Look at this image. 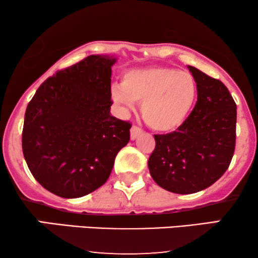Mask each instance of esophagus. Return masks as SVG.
I'll use <instances>...</instances> for the list:
<instances>
[{
	"label": "esophagus",
	"instance_id": "1",
	"mask_svg": "<svg viewBox=\"0 0 258 258\" xmlns=\"http://www.w3.org/2000/svg\"><path fill=\"white\" fill-rule=\"evenodd\" d=\"M142 133H143L142 129L139 128V126H137V125H134L133 128L130 129V139H132V140H136L137 137H139Z\"/></svg>",
	"mask_w": 258,
	"mask_h": 258
}]
</instances>
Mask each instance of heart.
I'll return each instance as SVG.
<instances>
[{
    "label": "heart",
    "instance_id": "heart-1",
    "mask_svg": "<svg viewBox=\"0 0 258 258\" xmlns=\"http://www.w3.org/2000/svg\"><path fill=\"white\" fill-rule=\"evenodd\" d=\"M197 95L191 74L169 67L130 70L114 88L112 97L132 108L133 102L142 103L141 112L147 125L158 133H171L179 128L189 115Z\"/></svg>",
    "mask_w": 258,
    "mask_h": 258
}]
</instances>
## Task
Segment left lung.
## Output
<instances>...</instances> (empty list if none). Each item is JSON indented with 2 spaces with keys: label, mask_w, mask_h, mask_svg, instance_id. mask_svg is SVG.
Segmentation results:
<instances>
[{
  "label": "left lung",
  "mask_w": 258,
  "mask_h": 258,
  "mask_svg": "<svg viewBox=\"0 0 258 258\" xmlns=\"http://www.w3.org/2000/svg\"><path fill=\"white\" fill-rule=\"evenodd\" d=\"M197 102L175 132L155 136L148 167L161 188L194 194L214 184L227 171L236 143V103L220 80L188 66Z\"/></svg>",
  "instance_id": "obj_1"
}]
</instances>
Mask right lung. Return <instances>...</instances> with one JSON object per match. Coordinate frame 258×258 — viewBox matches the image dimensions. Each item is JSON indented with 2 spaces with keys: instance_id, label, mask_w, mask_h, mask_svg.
Wrapping results in <instances>:
<instances>
[{
  "instance_id": "add662e5",
  "label": "right lung",
  "mask_w": 258,
  "mask_h": 258,
  "mask_svg": "<svg viewBox=\"0 0 258 258\" xmlns=\"http://www.w3.org/2000/svg\"><path fill=\"white\" fill-rule=\"evenodd\" d=\"M115 62L112 56H88L45 80L28 103L24 160L35 179L63 199L103 185L130 140L132 123L110 115Z\"/></svg>"
}]
</instances>
